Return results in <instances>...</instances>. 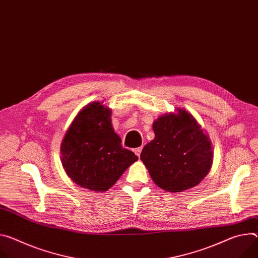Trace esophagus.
Here are the masks:
<instances>
[{"mask_svg": "<svg viewBox=\"0 0 258 258\" xmlns=\"http://www.w3.org/2000/svg\"><path fill=\"white\" fill-rule=\"evenodd\" d=\"M134 152H135V154H136L138 157H140V155H141V152H142V147L136 148V149L134 150Z\"/></svg>", "mask_w": 258, "mask_h": 258, "instance_id": "obj_1", "label": "esophagus"}]
</instances>
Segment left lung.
Instances as JSON below:
<instances>
[{"instance_id":"obj_1","label":"left lung","mask_w":258,"mask_h":258,"mask_svg":"<svg viewBox=\"0 0 258 258\" xmlns=\"http://www.w3.org/2000/svg\"><path fill=\"white\" fill-rule=\"evenodd\" d=\"M176 111L154 120L155 137L141 153L153 182L174 194L200 184L213 163V146L208 134L188 111Z\"/></svg>"}]
</instances>
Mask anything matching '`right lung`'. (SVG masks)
<instances>
[{"label": "right lung", "mask_w": 258, "mask_h": 258, "mask_svg": "<svg viewBox=\"0 0 258 258\" xmlns=\"http://www.w3.org/2000/svg\"><path fill=\"white\" fill-rule=\"evenodd\" d=\"M111 113L103 102L89 103L79 111L60 145L68 177L90 191H107L138 160L134 152L121 146Z\"/></svg>", "instance_id": "right-lung-1"}]
</instances>
